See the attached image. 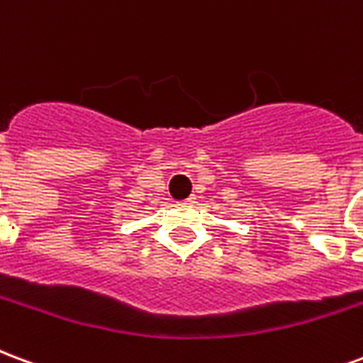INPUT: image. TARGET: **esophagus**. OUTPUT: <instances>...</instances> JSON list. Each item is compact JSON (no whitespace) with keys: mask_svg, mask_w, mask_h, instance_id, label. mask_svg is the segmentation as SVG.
<instances>
[{"mask_svg":"<svg viewBox=\"0 0 363 363\" xmlns=\"http://www.w3.org/2000/svg\"><path fill=\"white\" fill-rule=\"evenodd\" d=\"M194 202H196V198L194 196H190V198H186V200H184V204H194Z\"/></svg>","mask_w":363,"mask_h":363,"instance_id":"34e87169","label":"esophagus"}]
</instances>
